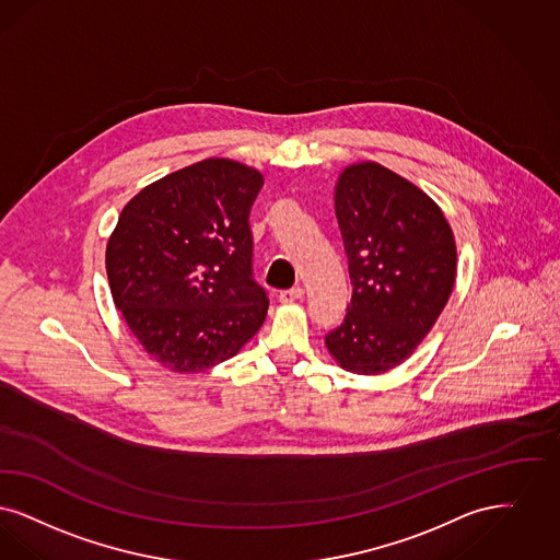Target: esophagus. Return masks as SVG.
Listing matches in <instances>:
<instances>
[{
    "instance_id": "obj_1",
    "label": "esophagus",
    "mask_w": 560,
    "mask_h": 560,
    "mask_svg": "<svg viewBox=\"0 0 560 560\" xmlns=\"http://www.w3.org/2000/svg\"><path fill=\"white\" fill-rule=\"evenodd\" d=\"M303 289L301 287H292V289H287V291H280V301L282 303H292V301H296V299H301L303 296Z\"/></svg>"
}]
</instances>
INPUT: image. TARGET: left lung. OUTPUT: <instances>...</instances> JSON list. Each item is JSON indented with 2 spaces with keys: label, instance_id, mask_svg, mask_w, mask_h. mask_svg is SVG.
Segmentation results:
<instances>
[{
  "label": "left lung",
  "instance_id": "obj_1",
  "mask_svg": "<svg viewBox=\"0 0 560 560\" xmlns=\"http://www.w3.org/2000/svg\"><path fill=\"white\" fill-rule=\"evenodd\" d=\"M335 211L353 294L326 347L345 370L381 374L410 358L443 312L454 234L429 196L376 163L342 171Z\"/></svg>",
  "mask_w": 560,
  "mask_h": 560
}]
</instances>
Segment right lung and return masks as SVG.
I'll use <instances>...</instances> for the list:
<instances>
[{
  "label": "right lung",
  "instance_id": "add662e5",
  "mask_svg": "<svg viewBox=\"0 0 560 560\" xmlns=\"http://www.w3.org/2000/svg\"><path fill=\"white\" fill-rule=\"evenodd\" d=\"M261 186L259 171L207 159L150 184L121 211L106 246L110 292L136 339L173 372L230 360L266 319L248 223Z\"/></svg>",
  "mask_w": 560,
  "mask_h": 560
}]
</instances>
